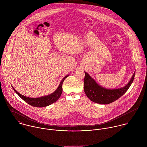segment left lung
Wrapping results in <instances>:
<instances>
[{
    "label": "left lung",
    "instance_id": "1",
    "mask_svg": "<svg viewBox=\"0 0 147 147\" xmlns=\"http://www.w3.org/2000/svg\"><path fill=\"white\" fill-rule=\"evenodd\" d=\"M84 72V92L86 96L92 101L100 104H110L122 96L132 83L135 74V72L129 83L123 88L107 89L97 84L88 73Z\"/></svg>",
    "mask_w": 147,
    "mask_h": 147
}]
</instances>
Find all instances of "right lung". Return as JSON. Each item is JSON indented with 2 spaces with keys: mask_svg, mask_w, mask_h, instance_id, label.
Here are the masks:
<instances>
[{
  "mask_svg": "<svg viewBox=\"0 0 147 147\" xmlns=\"http://www.w3.org/2000/svg\"><path fill=\"white\" fill-rule=\"evenodd\" d=\"M68 75H67L62 80L58 88L54 93H53L52 94H51L50 95L43 96V97H41L40 98H29V97L24 96L21 94H20L18 91H16L13 88V86H12V87L14 91L19 95V96L24 101H25L26 102H27L29 105H31L32 106H34V107H45V106H49V105L54 103L55 101H57L59 98V97H61V96L62 94V90H63L62 84H63V82H64V79L67 77H68Z\"/></svg>",
  "mask_w": 147,
  "mask_h": 147,
  "instance_id": "add662e5",
  "label": "right lung"
}]
</instances>
